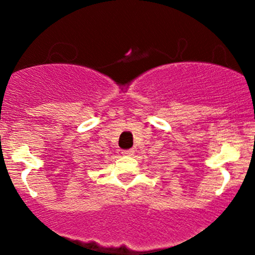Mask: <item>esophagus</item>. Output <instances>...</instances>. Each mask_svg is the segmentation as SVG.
I'll list each match as a JSON object with an SVG mask.
<instances>
[{"label": "esophagus", "instance_id": "obj_1", "mask_svg": "<svg viewBox=\"0 0 255 255\" xmlns=\"http://www.w3.org/2000/svg\"><path fill=\"white\" fill-rule=\"evenodd\" d=\"M133 153H134V151H133L132 149H127V150H123V151H122L123 155H128V156L133 155Z\"/></svg>", "mask_w": 255, "mask_h": 255}]
</instances>
